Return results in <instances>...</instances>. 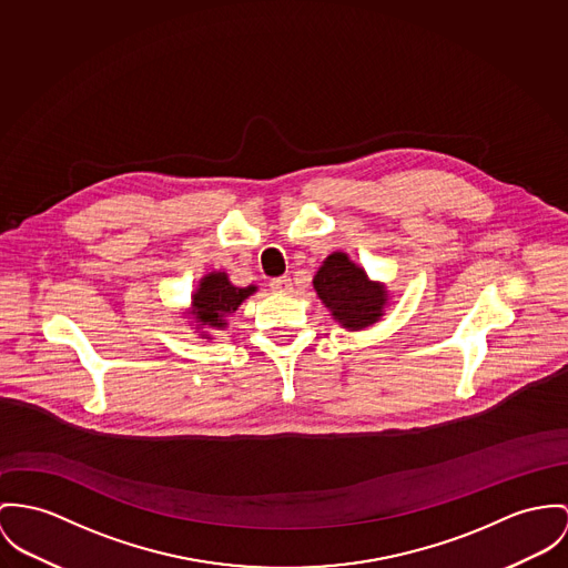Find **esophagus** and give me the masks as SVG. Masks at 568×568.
<instances>
[{"mask_svg":"<svg viewBox=\"0 0 568 568\" xmlns=\"http://www.w3.org/2000/svg\"><path fill=\"white\" fill-rule=\"evenodd\" d=\"M270 290L276 294H287L292 290V278L290 276H278L270 281Z\"/></svg>","mask_w":568,"mask_h":568,"instance_id":"34e87169","label":"esophagus"}]
</instances>
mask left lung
<instances>
[{"label":"left lung","mask_w":568,"mask_h":568,"mask_svg":"<svg viewBox=\"0 0 568 568\" xmlns=\"http://www.w3.org/2000/svg\"><path fill=\"white\" fill-rule=\"evenodd\" d=\"M313 287L320 301L331 308L335 322L348 331H363L376 324L389 301L387 287L369 281L365 270L346 253H333L324 260L313 276Z\"/></svg>","instance_id":"obj_1"}]
</instances>
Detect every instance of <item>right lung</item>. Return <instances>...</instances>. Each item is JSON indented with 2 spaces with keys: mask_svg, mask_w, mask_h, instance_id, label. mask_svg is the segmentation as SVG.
I'll return each instance as SVG.
<instances>
[{
  "mask_svg": "<svg viewBox=\"0 0 568 568\" xmlns=\"http://www.w3.org/2000/svg\"><path fill=\"white\" fill-rule=\"evenodd\" d=\"M257 287H235L226 272H210L201 278L196 292L192 294V315L196 320V328H212L224 331L226 317L237 311L251 294H255ZM205 339H210L207 333H203Z\"/></svg>",
  "mask_w": 568,
  "mask_h": 568,
  "instance_id": "right-lung-1",
  "label": "right lung"
}]
</instances>
